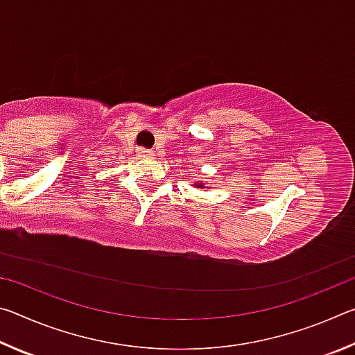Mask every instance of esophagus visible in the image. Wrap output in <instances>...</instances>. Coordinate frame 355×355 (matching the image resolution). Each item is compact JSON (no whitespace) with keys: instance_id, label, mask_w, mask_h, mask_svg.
<instances>
[{"instance_id":"obj_1","label":"esophagus","mask_w":355,"mask_h":355,"mask_svg":"<svg viewBox=\"0 0 355 355\" xmlns=\"http://www.w3.org/2000/svg\"><path fill=\"white\" fill-rule=\"evenodd\" d=\"M139 155L144 156V158H152V156H155L152 150H148V148H139Z\"/></svg>"}]
</instances>
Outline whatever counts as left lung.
Instances as JSON below:
<instances>
[{
	"label": "left lung",
	"mask_w": 355,
	"mask_h": 355,
	"mask_svg": "<svg viewBox=\"0 0 355 355\" xmlns=\"http://www.w3.org/2000/svg\"><path fill=\"white\" fill-rule=\"evenodd\" d=\"M200 188H202V184H200Z\"/></svg>",
	"instance_id": "left-lung-1"
}]
</instances>
